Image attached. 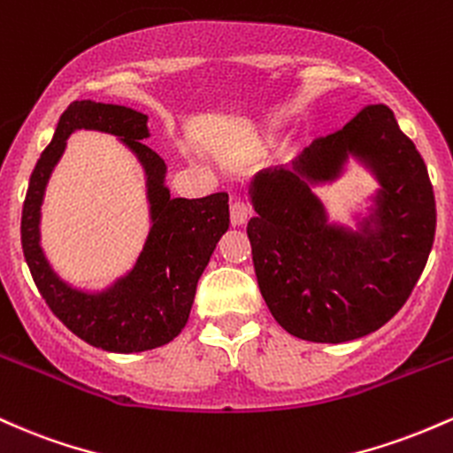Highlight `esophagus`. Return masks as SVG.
Returning <instances> with one entry per match:
<instances>
[{"instance_id": "1", "label": "esophagus", "mask_w": 453, "mask_h": 453, "mask_svg": "<svg viewBox=\"0 0 453 453\" xmlns=\"http://www.w3.org/2000/svg\"><path fill=\"white\" fill-rule=\"evenodd\" d=\"M250 218V207L246 205L243 201H235L231 203V225L233 226H243Z\"/></svg>"}]
</instances>
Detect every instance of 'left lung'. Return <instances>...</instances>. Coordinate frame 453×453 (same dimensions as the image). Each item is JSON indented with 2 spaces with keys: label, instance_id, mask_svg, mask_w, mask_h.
Wrapping results in <instances>:
<instances>
[{
  "label": "left lung",
  "instance_id": "left-lung-1",
  "mask_svg": "<svg viewBox=\"0 0 453 453\" xmlns=\"http://www.w3.org/2000/svg\"><path fill=\"white\" fill-rule=\"evenodd\" d=\"M355 159L380 188L356 228L328 220L316 195ZM254 273L272 317L295 338L349 342L404 306L434 242V192L413 141L391 109L372 104L342 130L314 139L287 166L248 184Z\"/></svg>",
  "mask_w": 453,
  "mask_h": 453
}]
</instances>
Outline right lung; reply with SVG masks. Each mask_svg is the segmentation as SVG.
I'll use <instances>...</instances> for the list:
<instances>
[{
  "instance_id": "right-lung-1",
  "label": "right lung",
  "mask_w": 453,
  "mask_h": 453,
  "mask_svg": "<svg viewBox=\"0 0 453 453\" xmlns=\"http://www.w3.org/2000/svg\"><path fill=\"white\" fill-rule=\"evenodd\" d=\"M147 119L130 106L74 100L59 117L53 139L29 177L23 203V254L40 295L70 332L111 353H141L180 336L201 273L228 228L226 192L203 199H173L165 160L143 143L150 139ZM76 129L104 131L120 139L144 169L150 205L152 226L135 265L109 288L94 292L65 283L39 243L43 192Z\"/></svg>"
}]
</instances>
